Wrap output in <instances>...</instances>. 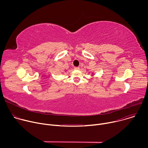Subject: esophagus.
<instances>
[{
  "instance_id": "34e87169",
  "label": "esophagus",
  "mask_w": 148,
  "mask_h": 148,
  "mask_svg": "<svg viewBox=\"0 0 148 148\" xmlns=\"http://www.w3.org/2000/svg\"><path fill=\"white\" fill-rule=\"evenodd\" d=\"M74 69L75 70H79V67H74Z\"/></svg>"
}]
</instances>
